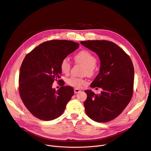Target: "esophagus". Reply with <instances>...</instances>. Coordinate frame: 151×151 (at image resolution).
<instances>
[{"instance_id":"1","label":"esophagus","mask_w":151,"mask_h":151,"mask_svg":"<svg viewBox=\"0 0 151 151\" xmlns=\"http://www.w3.org/2000/svg\"><path fill=\"white\" fill-rule=\"evenodd\" d=\"M74 92H75V94L81 92V90H80V89H78V88H75V89H74Z\"/></svg>"}]
</instances>
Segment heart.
I'll list each match as a JSON object with an SVG mask.
<instances>
[{"mask_svg": "<svg viewBox=\"0 0 151 151\" xmlns=\"http://www.w3.org/2000/svg\"><path fill=\"white\" fill-rule=\"evenodd\" d=\"M76 61L82 64L87 68L85 72L90 75L93 73L94 68H95L97 63L96 57L89 51L83 50L79 52L75 56ZM61 71L64 74H68L71 68V63L68 58H64L60 65ZM67 82L69 85L74 87L76 88L81 87L82 86L86 83V81L82 78L72 76L69 78Z\"/></svg>", "mask_w": 151, "mask_h": 151, "instance_id": "heart-1", "label": "heart"}]
</instances>
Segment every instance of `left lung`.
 Wrapping results in <instances>:
<instances>
[{
	"mask_svg": "<svg viewBox=\"0 0 151 151\" xmlns=\"http://www.w3.org/2000/svg\"><path fill=\"white\" fill-rule=\"evenodd\" d=\"M81 44L99 57V73L90 87L103 90L99 95L90 90L84 91L87 94L83 103L85 112L96 122L110 121L122 113L132 99L134 76L133 63L112 42L96 40L81 41Z\"/></svg>",
	"mask_w": 151,
	"mask_h": 151,
	"instance_id": "obj_1",
	"label": "left lung"
}]
</instances>
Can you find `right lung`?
Wrapping results in <instances>:
<instances>
[{
  "mask_svg": "<svg viewBox=\"0 0 151 151\" xmlns=\"http://www.w3.org/2000/svg\"><path fill=\"white\" fill-rule=\"evenodd\" d=\"M79 45L70 40H50L40 44L24 58L19 73V93L27 109L37 118L51 121L65 110L74 94L73 88L62 86L56 91L52 83L61 74V60Z\"/></svg>",
  "mask_w": 151,
  "mask_h": 151,
  "instance_id": "add662e5",
  "label": "right lung"
}]
</instances>
